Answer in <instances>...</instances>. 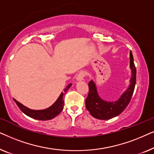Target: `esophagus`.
I'll return each instance as SVG.
<instances>
[{"label":"esophagus","mask_w":154,"mask_h":154,"mask_svg":"<svg viewBox=\"0 0 154 154\" xmlns=\"http://www.w3.org/2000/svg\"><path fill=\"white\" fill-rule=\"evenodd\" d=\"M85 76V73L84 71H80V72L78 73L76 76V80L79 81H81L82 80H83L84 77Z\"/></svg>","instance_id":"obj_1"}]
</instances>
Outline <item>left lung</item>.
<instances>
[{"instance_id":"8db88e82","label":"left lung","mask_w":154,"mask_h":154,"mask_svg":"<svg viewBox=\"0 0 154 154\" xmlns=\"http://www.w3.org/2000/svg\"><path fill=\"white\" fill-rule=\"evenodd\" d=\"M130 66L132 71L129 87L119 100L115 102H106L99 96L96 85L93 81L88 83L89 92L85 100V106L94 118L100 120H109L121 114L131 100L136 84V67L132 52H130Z\"/></svg>"}]
</instances>
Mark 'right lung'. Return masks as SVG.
I'll use <instances>...</instances> for the list:
<instances>
[{"instance_id": "obj_1", "label": "right lung", "mask_w": 154, "mask_h": 154, "mask_svg": "<svg viewBox=\"0 0 154 154\" xmlns=\"http://www.w3.org/2000/svg\"><path fill=\"white\" fill-rule=\"evenodd\" d=\"M71 86V83L69 84V85L64 88V92H62V93H61L56 102H54L51 106H50L49 108L43 109V110H32V109H30L24 106V105L17 102V101L14 100H14L19 108L20 109V110L22 111L24 114H26L29 117L32 118V119L40 120V121H48V120H51L52 119H54V118L56 117L58 114H60L61 111L63 110L64 104L63 95L66 93V91L69 89V88H70Z\"/></svg>"}]
</instances>
